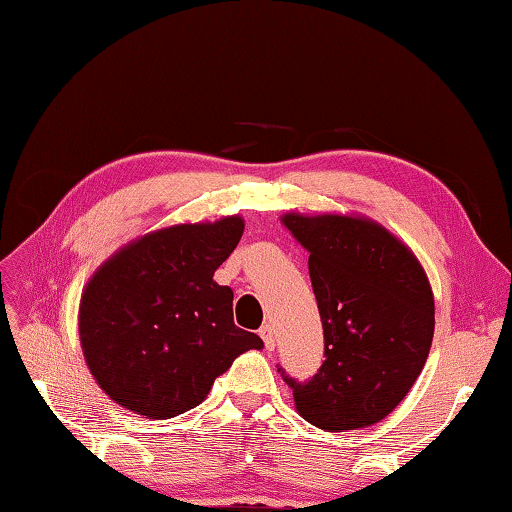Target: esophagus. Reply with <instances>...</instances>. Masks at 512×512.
Masks as SVG:
<instances>
[{
    "label": "esophagus",
    "mask_w": 512,
    "mask_h": 512,
    "mask_svg": "<svg viewBox=\"0 0 512 512\" xmlns=\"http://www.w3.org/2000/svg\"><path fill=\"white\" fill-rule=\"evenodd\" d=\"M259 336H262V341H264V345L268 347V350H275V330H273V325H262V328H259Z\"/></svg>",
    "instance_id": "obj_1"
}]
</instances>
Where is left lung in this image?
I'll list each match as a JSON object with an SVG mask.
<instances>
[{
    "instance_id": "obj_1",
    "label": "left lung",
    "mask_w": 512,
    "mask_h": 512,
    "mask_svg": "<svg viewBox=\"0 0 512 512\" xmlns=\"http://www.w3.org/2000/svg\"><path fill=\"white\" fill-rule=\"evenodd\" d=\"M310 250L325 361L292 387L299 413L325 431L369 427L394 411L420 376L436 328L418 259L383 226L343 215H284Z\"/></svg>"
}]
</instances>
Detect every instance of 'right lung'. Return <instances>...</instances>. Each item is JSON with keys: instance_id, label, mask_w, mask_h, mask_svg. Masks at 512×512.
Masks as SVG:
<instances>
[{"instance_id": "obj_1", "label": "right lung", "mask_w": 512, "mask_h": 512, "mask_svg": "<svg viewBox=\"0 0 512 512\" xmlns=\"http://www.w3.org/2000/svg\"><path fill=\"white\" fill-rule=\"evenodd\" d=\"M244 233L242 217L149 233L99 268L83 292L79 334L96 383L118 405L167 420L198 407L255 332L233 321V290L213 273Z\"/></svg>"}]
</instances>
